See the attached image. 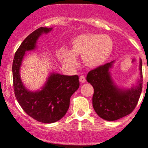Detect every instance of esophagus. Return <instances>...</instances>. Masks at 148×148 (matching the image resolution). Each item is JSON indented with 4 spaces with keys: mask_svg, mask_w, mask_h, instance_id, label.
Returning <instances> with one entry per match:
<instances>
[{
    "mask_svg": "<svg viewBox=\"0 0 148 148\" xmlns=\"http://www.w3.org/2000/svg\"><path fill=\"white\" fill-rule=\"evenodd\" d=\"M79 80H80V82L81 83H85V82H86V77H85L84 75L80 76V77H79Z\"/></svg>",
    "mask_w": 148,
    "mask_h": 148,
    "instance_id": "34e87169",
    "label": "esophagus"
}]
</instances>
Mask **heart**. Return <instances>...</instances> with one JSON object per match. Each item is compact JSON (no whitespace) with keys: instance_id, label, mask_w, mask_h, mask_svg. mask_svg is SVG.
Wrapping results in <instances>:
<instances>
[{"instance_id":"obj_1","label":"heart","mask_w":148,"mask_h":148,"mask_svg":"<svg viewBox=\"0 0 148 148\" xmlns=\"http://www.w3.org/2000/svg\"><path fill=\"white\" fill-rule=\"evenodd\" d=\"M114 48L112 39L106 34L83 33L77 35L71 42V50L61 48L58 58L65 67L74 68L77 57H82L83 62L88 68H96L103 65L112 55Z\"/></svg>"}]
</instances>
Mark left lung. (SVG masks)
<instances>
[{
    "instance_id": "1",
    "label": "left lung",
    "mask_w": 148,
    "mask_h": 148,
    "mask_svg": "<svg viewBox=\"0 0 148 148\" xmlns=\"http://www.w3.org/2000/svg\"><path fill=\"white\" fill-rule=\"evenodd\" d=\"M114 61L101 65L87 75L86 80L93 87V106L95 112L106 121H115L133 112L143 88L142 60L140 61V79L131 89L119 88L114 83L109 69Z\"/></svg>"
}]
</instances>
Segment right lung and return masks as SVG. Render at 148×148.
<instances>
[{
  "label": "right lung",
  "mask_w": 148,
  "mask_h": 148,
  "mask_svg": "<svg viewBox=\"0 0 148 148\" xmlns=\"http://www.w3.org/2000/svg\"><path fill=\"white\" fill-rule=\"evenodd\" d=\"M52 28L40 27L23 41L15 53L12 65L14 89L16 100L29 116L42 123H53L62 119L68 112L71 96L78 89L77 75L51 73L42 90L30 91L23 84L20 68L26 51L36 48L37 39Z\"/></svg>",
  "instance_id": "1"
}]
</instances>
